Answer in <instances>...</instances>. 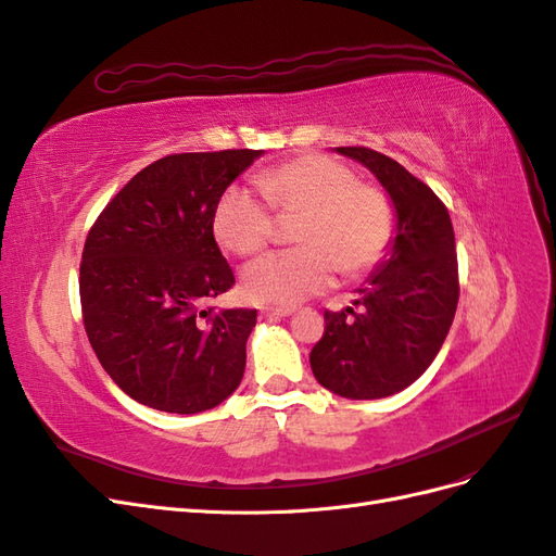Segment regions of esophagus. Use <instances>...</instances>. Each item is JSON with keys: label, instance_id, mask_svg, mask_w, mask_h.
Wrapping results in <instances>:
<instances>
[{"label": "esophagus", "instance_id": "34e87169", "mask_svg": "<svg viewBox=\"0 0 556 556\" xmlns=\"http://www.w3.org/2000/svg\"><path fill=\"white\" fill-rule=\"evenodd\" d=\"M294 313V308H274V306H266V308H262V317H266V319H274V317H288V315H292Z\"/></svg>", "mask_w": 556, "mask_h": 556}]
</instances>
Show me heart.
Segmentation results:
<instances>
[{
  "label": "heart",
  "instance_id": "b5f03b06",
  "mask_svg": "<svg viewBox=\"0 0 556 556\" xmlns=\"http://www.w3.org/2000/svg\"><path fill=\"white\" fill-rule=\"evenodd\" d=\"M255 185L280 217H299V245L243 268L241 290L250 301L296 306L329 288L336 268L345 278L362 276L390 250V197L378 185L357 180L339 160L301 155L260 174ZM265 202L245 188L225 190L211 217L215 241L241 257L262 252L278 233V217Z\"/></svg>",
  "mask_w": 556,
  "mask_h": 556
}]
</instances>
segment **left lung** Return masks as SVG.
Wrapping results in <instances>:
<instances>
[{
    "label": "left lung",
    "mask_w": 556,
    "mask_h": 556,
    "mask_svg": "<svg viewBox=\"0 0 556 556\" xmlns=\"http://www.w3.org/2000/svg\"><path fill=\"white\" fill-rule=\"evenodd\" d=\"M336 153L362 162L380 180L396 211V237L357 290L362 311H325L311 368L333 394L382 399L422 376L450 331L459 301L454 229L443 201L396 160L364 146Z\"/></svg>",
    "instance_id": "8db88e82"
}]
</instances>
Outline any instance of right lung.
<instances>
[{"instance_id":"add662e5","label":"right lung","mask_w":556,"mask_h":556,"mask_svg":"<svg viewBox=\"0 0 556 556\" xmlns=\"http://www.w3.org/2000/svg\"><path fill=\"white\" fill-rule=\"evenodd\" d=\"M260 155H166L134 176L88 233L83 325L111 380L148 408L201 413L241 384L257 311L211 306L233 285L211 217L217 197Z\"/></svg>"}]
</instances>
